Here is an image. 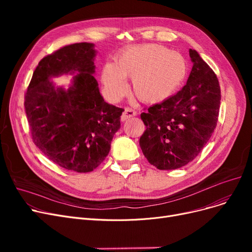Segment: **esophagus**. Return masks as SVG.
<instances>
[{
    "label": "esophagus",
    "instance_id": "obj_1",
    "mask_svg": "<svg viewBox=\"0 0 252 252\" xmlns=\"http://www.w3.org/2000/svg\"><path fill=\"white\" fill-rule=\"evenodd\" d=\"M136 114H137V112H136L134 109H131V108H129V107H126L125 110H124V112H123V114H122V117H121L122 122H126V119L136 116Z\"/></svg>",
    "mask_w": 252,
    "mask_h": 252
}]
</instances>
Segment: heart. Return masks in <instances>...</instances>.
Returning a JSON list of instances; mask_svg holds the SVG:
<instances>
[{"instance_id":"heart-1","label":"heart","mask_w":252,"mask_h":252,"mask_svg":"<svg viewBox=\"0 0 252 252\" xmlns=\"http://www.w3.org/2000/svg\"><path fill=\"white\" fill-rule=\"evenodd\" d=\"M188 64L179 52L158 44L131 46L123 51L115 64L103 69L102 81L107 94L117 99L126 86L125 78H131L135 96L145 103H160L174 96L184 84Z\"/></svg>"}]
</instances>
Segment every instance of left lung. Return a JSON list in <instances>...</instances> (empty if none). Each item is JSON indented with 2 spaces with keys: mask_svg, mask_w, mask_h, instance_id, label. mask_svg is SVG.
Wrapping results in <instances>:
<instances>
[{
  "mask_svg": "<svg viewBox=\"0 0 252 252\" xmlns=\"http://www.w3.org/2000/svg\"><path fill=\"white\" fill-rule=\"evenodd\" d=\"M189 54L193 67L187 84L176 95L141 113L146 130L140 138V147L158 169H176L191 162L217 126L219 79L195 50L190 49Z\"/></svg>",
  "mask_w": 252,
  "mask_h": 252,
  "instance_id": "left-lung-1",
  "label": "left lung"
}]
</instances>
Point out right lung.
Segmentation results:
<instances>
[{
  "mask_svg": "<svg viewBox=\"0 0 252 252\" xmlns=\"http://www.w3.org/2000/svg\"><path fill=\"white\" fill-rule=\"evenodd\" d=\"M96 51L90 43L60 48L38 62L24 97L35 146L57 165L76 173L95 169L108 155L125 109L106 103L95 72ZM77 72L67 90L51 76Z\"/></svg>",
  "mask_w": 252,
  "mask_h": 252,
  "instance_id": "obj_1",
  "label": "right lung"
}]
</instances>
